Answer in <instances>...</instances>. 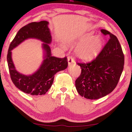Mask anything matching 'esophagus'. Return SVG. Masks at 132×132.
Returning a JSON list of instances; mask_svg holds the SVG:
<instances>
[{
  "label": "esophagus",
  "mask_w": 132,
  "mask_h": 132,
  "mask_svg": "<svg viewBox=\"0 0 132 132\" xmlns=\"http://www.w3.org/2000/svg\"><path fill=\"white\" fill-rule=\"evenodd\" d=\"M68 62L69 66H70V65L72 64L75 63V61L71 57H68Z\"/></svg>",
  "instance_id": "obj_1"
}]
</instances>
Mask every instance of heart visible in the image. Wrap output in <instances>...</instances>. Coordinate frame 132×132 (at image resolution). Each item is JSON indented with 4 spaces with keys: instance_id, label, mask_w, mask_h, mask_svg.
<instances>
[{
    "instance_id": "1",
    "label": "heart",
    "mask_w": 132,
    "mask_h": 132,
    "mask_svg": "<svg viewBox=\"0 0 132 132\" xmlns=\"http://www.w3.org/2000/svg\"><path fill=\"white\" fill-rule=\"evenodd\" d=\"M68 46L77 45L75 55L83 62H90L95 59L102 51L103 46V39L100 36H93V32L86 33L78 39L66 42ZM62 48L66 46L61 45Z\"/></svg>"
}]
</instances>
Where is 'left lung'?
I'll return each instance as SVG.
<instances>
[{"mask_svg": "<svg viewBox=\"0 0 132 132\" xmlns=\"http://www.w3.org/2000/svg\"><path fill=\"white\" fill-rule=\"evenodd\" d=\"M109 40L100 54L90 63H77L82 69L75 87L81 96L97 100L110 94L116 88L123 70L125 57L118 39L105 29Z\"/></svg>", "mask_w": 132, "mask_h": 132, "instance_id": "left-lung-1", "label": "left lung"}]
</instances>
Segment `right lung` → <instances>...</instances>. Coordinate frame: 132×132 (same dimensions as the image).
Listing matches in <instances>:
<instances>
[{"label":"right lung","mask_w":132,"mask_h":132,"mask_svg":"<svg viewBox=\"0 0 132 132\" xmlns=\"http://www.w3.org/2000/svg\"><path fill=\"white\" fill-rule=\"evenodd\" d=\"M47 21L32 22L21 28L9 45L7 61L11 78L14 86L27 94L38 96L46 94L54 82V75L67 68L66 57L57 58L52 55L50 45L52 36ZM36 39L43 43V61L33 74L24 75L17 71L12 59V50L23 41Z\"/></svg>","instance_id":"1"}]
</instances>
